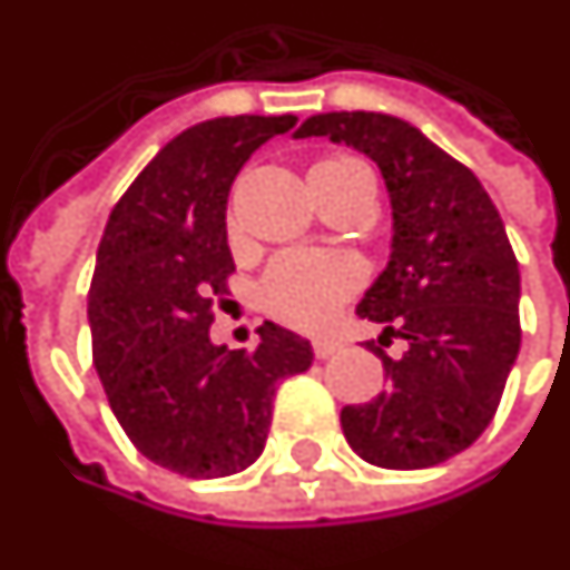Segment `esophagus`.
Returning a JSON list of instances; mask_svg holds the SVG:
<instances>
[{"mask_svg": "<svg viewBox=\"0 0 570 570\" xmlns=\"http://www.w3.org/2000/svg\"><path fill=\"white\" fill-rule=\"evenodd\" d=\"M314 357H321V361H326V357H333V354L342 352V342L336 340H326V336H321V340H314Z\"/></svg>", "mask_w": 570, "mask_h": 570, "instance_id": "obj_1", "label": "esophagus"}]
</instances>
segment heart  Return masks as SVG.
I'll return each mask as SVG.
<instances>
[{
    "label": "heart",
    "instance_id": "heart-1",
    "mask_svg": "<svg viewBox=\"0 0 570 570\" xmlns=\"http://www.w3.org/2000/svg\"><path fill=\"white\" fill-rule=\"evenodd\" d=\"M312 173H370L354 157H330ZM357 286V272L340 256L324 253H286L274 262L262 281V305L289 326L326 324L333 312Z\"/></svg>",
    "mask_w": 570,
    "mask_h": 570
}]
</instances>
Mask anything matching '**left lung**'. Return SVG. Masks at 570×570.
Here are the masks:
<instances>
[{"instance_id":"1","label":"left lung","mask_w":570,"mask_h":570,"mask_svg":"<svg viewBox=\"0 0 570 570\" xmlns=\"http://www.w3.org/2000/svg\"><path fill=\"white\" fill-rule=\"evenodd\" d=\"M324 135L380 166L392 203V256L357 314L389 389L342 407L352 451L382 469H425L488 429L521 345V277L503 218L481 181L416 126L389 114H314L296 138ZM401 341L397 358L384 352Z\"/></svg>"}]
</instances>
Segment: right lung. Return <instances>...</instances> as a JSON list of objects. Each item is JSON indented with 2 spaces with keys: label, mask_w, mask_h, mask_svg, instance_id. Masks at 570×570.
I'll list each match as a JSON object with an SVG mask.
<instances>
[{
  "label": "right lung",
  "mask_w": 570,
  "mask_h": 570,
  "mask_svg": "<svg viewBox=\"0 0 570 570\" xmlns=\"http://www.w3.org/2000/svg\"><path fill=\"white\" fill-rule=\"evenodd\" d=\"M284 117H216L175 135L107 218L89 289L91 357L110 410L150 463L225 479L258 460L277 382L312 367V342L258 326L253 352L209 340L228 293V194Z\"/></svg>",
  "instance_id": "right-lung-1"
}]
</instances>
